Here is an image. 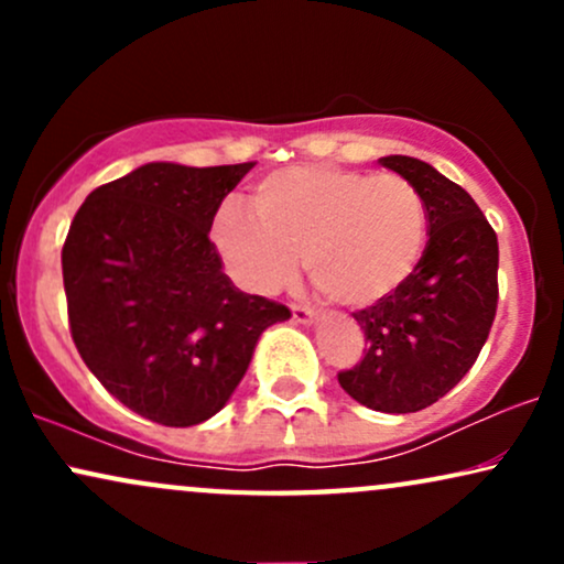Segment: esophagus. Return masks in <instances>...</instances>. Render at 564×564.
<instances>
[{
  "mask_svg": "<svg viewBox=\"0 0 564 564\" xmlns=\"http://www.w3.org/2000/svg\"><path fill=\"white\" fill-rule=\"evenodd\" d=\"M291 318H294L296 323H313L315 310L307 307V304L294 302V304H291Z\"/></svg>",
  "mask_w": 564,
  "mask_h": 564,
  "instance_id": "34e87169",
  "label": "esophagus"
}]
</instances>
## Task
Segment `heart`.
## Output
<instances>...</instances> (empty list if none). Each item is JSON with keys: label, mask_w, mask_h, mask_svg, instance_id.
Masks as SVG:
<instances>
[{"label": "heart", "mask_w": 564, "mask_h": 564, "mask_svg": "<svg viewBox=\"0 0 564 564\" xmlns=\"http://www.w3.org/2000/svg\"><path fill=\"white\" fill-rule=\"evenodd\" d=\"M254 217L223 206L212 243L228 273L273 294L307 264L313 286L345 307H371L416 273L426 249L424 196L398 174L302 164L260 180Z\"/></svg>", "instance_id": "1"}]
</instances>
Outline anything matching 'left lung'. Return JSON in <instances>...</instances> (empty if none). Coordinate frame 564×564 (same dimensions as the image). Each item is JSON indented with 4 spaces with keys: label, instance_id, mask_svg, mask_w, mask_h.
<instances>
[{
    "label": "left lung",
    "instance_id": "obj_1",
    "mask_svg": "<svg viewBox=\"0 0 564 564\" xmlns=\"http://www.w3.org/2000/svg\"><path fill=\"white\" fill-rule=\"evenodd\" d=\"M379 164L424 196L430 241L403 286L352 313L366 349L336 379L366 408L413 413L467 377L488 339L498 307V241L475 198L430 164L411 156Z\"/></svg>",
    "mask_w": 564,
    "mask_h": 564
}]
</instances>
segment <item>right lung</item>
Here are the masks:
<instances>
[{
	"label": "right lung",
	"mask_w": 564,
	"mask_h": 564,
	"mask_svg": "<svg viewBox=\"0 0 564 564\" xmlns=\"http://www.w3.org/2000/svg\"><path fill=\"white\" fill-rule=\"evenodd\" d=\"M254 161L145 164L95 187L63 243L70 339L129 411L193 426L228 403L281 302L223 273L212 219Z\"/></svg>",
	"instance_id": "1"
}]
</instances>
